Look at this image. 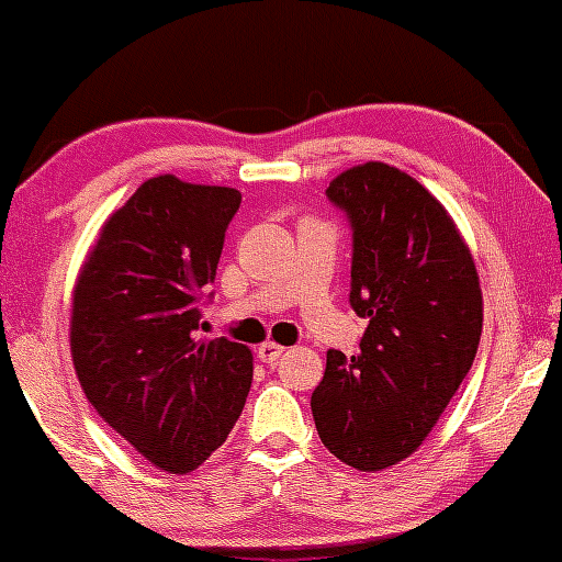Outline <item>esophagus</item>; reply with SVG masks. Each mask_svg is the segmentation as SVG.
Masks as SVG:
<instances>
[{
    "label": "esophagus",
    "instance_id": "1",
    "mask_svg": "<svg viewBox=\"0 0 562 562\" xmlns=\"http://www.w3.org/2000/svg\"><path fill=\"white\" fill-rule=\"evenodd\" d=\"M259 359L261 362H267V364H272V362H277V359L282 357V353H285V346H280V344H274V340H267V344H261L259 346Z\"/></svg>",
    "mask_w": 562,
    "mask_h": 562
}]
</instances>
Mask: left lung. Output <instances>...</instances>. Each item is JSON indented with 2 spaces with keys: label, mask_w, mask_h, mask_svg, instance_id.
I'll return each instance as SVG.
<instances>
[{
  "label": "left lung",
  "mask_w": 562,
  "mask_h": 562,
  "mask_svg": "<svg viewBox=\"0 0 562 562\" xmlns=\"http://www.w3.org/2000/svg\"><path fill=\"white\" fill-rule=\"evenodd\" d=\"M327 198L351 222L348 301L370 325L357 357L327 351L312 415L330 454L375 473L417 451L462 385L483 295L457 224L409 173L370 160L338 173Z\"/></svg>",
  "instance_id": "8db88e82"
}]
</instances>
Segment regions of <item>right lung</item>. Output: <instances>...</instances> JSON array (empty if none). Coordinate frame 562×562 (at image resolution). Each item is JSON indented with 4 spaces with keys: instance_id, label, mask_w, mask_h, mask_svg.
Here are the masks:
<instances>
[{
    "instance_id": "1",
    "label": "right lung",
    "mask_w": 562,
    "mask_h": 562,
    "mask_svg": "<svg viewBox=\"0 0 562 562\" xmlns=\"http://www.w3.org/2000/svg\"><path fill=\"white\" fill-rule=\"evenodd\" d=\"M232 187L147 179L108 216L70 308V357L89 404L147 462L190 473L227 441L254 380L235 340H198V299L216 277Z\"/></svg>"
}]
</instances>
